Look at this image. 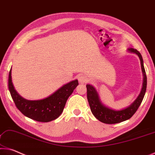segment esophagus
<instances>
[{
	"mask_svg": "<svg viewBox=\"0 0 155 155\" xmlns=\"http://www.w3.org/2000/svg\"><path fill=\"white\" fill-rule=\"evenodd\" d=\"M78 80H79V82L80 84H84V83H86L87 82L88 78L84 75H81L79 77V79H78Z\"/></svg>",
	"mask_w": 155,
	"mask_h": 155,
	"instance_id": "obj_1",
	"label": "esophagus"
}]
</instances>
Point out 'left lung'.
<instances>
[{
  "label": "left lung",
  "instance_id": "8db88e82",
  "mask_svg": "<svg viewBox=\"0 0 155 155\" xmlns=\"http://www.w3.org/2000/svg\"><path fill=\"white\" fill-rule=\"evenodd\" d=\"M128 51L138 55L141 62V71L143 76V84H142L141 92L136 100L130 106L125 108L121 109V110H115V109L109 108L101 102L95 88L90 84H87V99L91 112L99 121L102 123L113 124L120 123L124 121L129 120L135 113L143 100L144 95H145L147 87V77L143 66V58H142L140 53L133 48H129L128 49Z\"/></svg>",
  "mask_w": 155,
  "mask_h": 155
}]
</instances>
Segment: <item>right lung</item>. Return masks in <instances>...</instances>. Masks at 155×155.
<instances>
[{
  "label": "right lung",
  "mask_w": 155,
  "mask_h": 155,
  "mask_svg": "<svg viewBox=\"0 0 155 155\" xmlns=\"http://www.w3.org/2000/svg\"><path fill=\"white\" fill-rule=\"evenodd\" d=\"M78 85V80H73L63 85L47 97L38 100H29L21 97L14 88L12 80V68L9 73V90L17 108L25 116L41 122L54 120L62 114L68 97Z\"/></svg>",
  "instance_id": "right-lung-1"
}]
</instances>
